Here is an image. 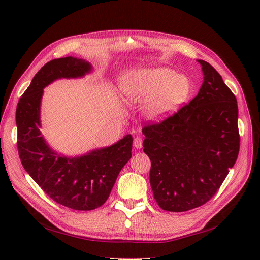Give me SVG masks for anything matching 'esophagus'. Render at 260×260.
Wrapping results in <instances>:
<instances>
[{"label":"esophagus","mask_w":260,"mask_h":260,"mask_svg":"<svg viewBox=\"0 0 260 260\" xmlns=\"http://www.w3.org/2000/svg\"><path fill=\"white\" fill-rule=\"evenodd\" d=\"M133 146H135L138 149L142 148L143 147V140H142V138L137 137L135 140H133Z\"/></svg>","instance_id":"1"}]
</instances>
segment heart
<instances>
[{"label": "heart", "instance_id": "obj_1", "mask_svg": "<svg viewBox=\"0 0 260 260\" xmlns=\"http://www.w3.org/2000/svg\"><path fill=\"white\" fill-rule=\"evenodd\" d=\"M192 83L168 67L133 68L121 75L120 98L129 105H143L148 121L159 122L179 111L190 96Z\"/></svg>", "mask_w": 260, "mask_h": 260}]
</instances>
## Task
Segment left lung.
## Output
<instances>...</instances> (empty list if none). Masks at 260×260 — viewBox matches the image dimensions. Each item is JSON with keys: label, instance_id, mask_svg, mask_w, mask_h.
<instances>
[{"label": "left lung", "instance_id": "8db88e82", "mask_svg": "<svg viewBox=\"0 0 260 260\" xmlns=\"http://www.w3.org/2000/svg\"><path fill=\"white\" fill-rule=\"evenodd\" d=\"M198 61L204 75L198 95L174 116L142 130L154 199L167 211L208 202L239 155L237 99L214 67Z\"/></svg>", "mask_w": 260, "mask_h": 260}]
</instances>
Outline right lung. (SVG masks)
I'll return each instance as SVG.
<instances>
[{
  "label": "right lung",
  "mask_w": 260,
  "mask_h": 260,
  "mask_svg": "<svg viewBox=\"0 0 260 260\" xmlns=\"http://www.w3.org/2000/svg\"><path fill=\"white\" fill-rule=\"evenodd\" d=\"M93 72L89 61L68 56L53 59L39 70L16 109L17 147L23 168L50 198L75 210L103 205L120 170L131 158V135L111 146L66 156L53 149L41 133L44 88L58 79H77Z\"/></svg>",
  "instance_id": "obj_1"
}]
</instances>
